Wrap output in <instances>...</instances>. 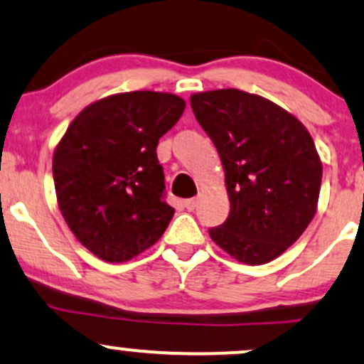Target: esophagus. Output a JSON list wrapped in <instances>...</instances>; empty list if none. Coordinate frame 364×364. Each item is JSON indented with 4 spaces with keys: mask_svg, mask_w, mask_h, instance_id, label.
Returning a JSON list of instances; mask_svg holds the SVG:
<instances>
[{
    "mask_svg": "<svg viewBox=\"0 0 364 364\" xmlns=\"http://www.w3.org/2000/svg\"><path fill=\"white\" fill-rule=\"evenodd\" d=\"M196 203H198V200H196V198H188V200H185V207H186L190 212L195 210Z\"/></svg>",
    "mask_w": 364,
    "mask_h": 364,
    "instance_id": "1",
    "label": "esophagus"
}]
</instances>
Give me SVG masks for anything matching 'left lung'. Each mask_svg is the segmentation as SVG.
Masks as SVG:
<instances>
[{
    "label": "left lung",
    "mask_w": 364,
    "mask_h": 364,
    "mask_svg": "<svg viewBox=\"0 0 364 364\" xmlns=\"http://www.w3.org/2000/svg\"><path fill=\"white\" fill-rule=\"evenodd\" d=\"M191 109L214 141L231 212L208 235L224 252L262 265L286 252L316 212L321 162L294 116L237 89L193 94Z\"/></svg>",
    "instance_id": "left-lung-1"
}]
</instances>
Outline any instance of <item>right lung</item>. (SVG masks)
I'll return each mask as SVG.
<instances>
[{
    "label": "right lung",
    "instance_id": "add662e5",
    "mask_svg": "<svg viewBox=\"0 0 364 364\" xmlns=\"http://www.w3.org/2000/svg\"><path fill=\"white\" fill-rule=\"evenodd\" d=\"M185 101L136 90L90 104L72 121L53 157L58 203L77 240L118 263L164 235L174 208L166 202L157 144Z\"/></svg>",
    "mask_w": 364,
    "mask_h": 364
}]
</instances>
